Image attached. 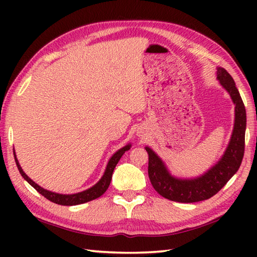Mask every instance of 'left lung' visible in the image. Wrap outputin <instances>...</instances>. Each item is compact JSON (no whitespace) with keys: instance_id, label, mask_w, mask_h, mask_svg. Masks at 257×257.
<instances>
[{"instance_id":"1","label":"left lung","mask_w":257,"mask_h":257,"mask_svg":"<svg viewBox=\"0 0 257 257\" xmlns=\"http://www.w3.org/2000/svg\"><path fill=\"white\" fill-rule=\"evenodd\" d=\"M217 79L228 91L235 103V122L224 156L216 165L202 177L182 180L171 177L161 159L147 147L149 155L148 174L152 187L158 193L168 200L193 203L212 198L224 187L241 166L245 149V129H246V111L232 76L224 68H217Z\"/></svg>"}]
</instances>
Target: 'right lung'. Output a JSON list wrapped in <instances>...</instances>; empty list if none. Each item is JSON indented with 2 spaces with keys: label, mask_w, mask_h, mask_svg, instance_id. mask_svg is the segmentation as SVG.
<instances>
[{
  "label": "right lung",
  "mask_w": 257,
  "mask_h": 257,
  "mask_svg": "<svg viewBox=\"0 0 257 257\" xmlns=\"http://www.w3.org/2000/svg\"><path fill=\"white\" fill-rule=\"evenodd\" d=\"M130 149V146H125L123 148H121L120 150H118L116 154H114L111 159L109 160L107 168H106V171L103 173L102 178L99 180V182L97 184H95L94 187L83 191V192L80 193H76V194H68V195H65V194H58V193H54L51 192V191H47L44 190L43 188H41L40 185L36 184L34 181H32V180L26 176L24 173V171L22 170L21 166L19 165L18 159H16V157L14 155L15 158V162H16V166H18V169L20 173L22 174V177H23L27 182H29L33 188H34L38 193H41L44 198H46L47 200H50L54 203L56 204H61V205H77V204H81V203H86V202H89L95 200L97 198H99L100 195H102L103 193L106 192L109 184H110L111 181V177H112V172L114 170V168H116L118 161L120 160V158L122 157V155L124 154L125 151Z\"/></svg>",
  "instance_id": "add662e5"
}]
</instances>
